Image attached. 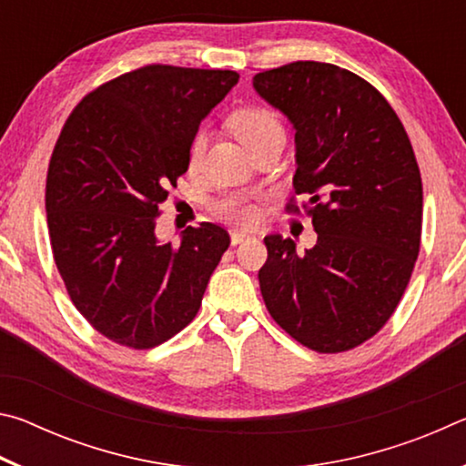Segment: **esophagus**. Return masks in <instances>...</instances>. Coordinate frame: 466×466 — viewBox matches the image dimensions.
<instances>
[{"label":"esophagus","instance_id":"obj_1","mask_svg":"<svg viewBox=\"0 0 466 466\" xmlns=\"http://www.w3.org/2000/svg\"><path fill=\"white\" fill-rule=\"evenodd\" d=\"M248 238H252V234H248V232H242V230H232V232H230L232 244H240V242L248 240Z\"/></svg>","mask_w":466,"mask_h":466}]
</instances>
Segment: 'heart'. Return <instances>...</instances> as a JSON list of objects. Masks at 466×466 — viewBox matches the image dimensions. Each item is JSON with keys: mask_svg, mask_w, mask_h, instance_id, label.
Listing matches in <instances>:
<instances>
[{"mask_svg": "<svg viewBox=\"0 0 466 466\" xmlns=\"http://www.w3.org/2000/svg\"><path fill=\"white\" fill-rule=\"evenodd\" d=\"M228 127L234 133V137L240 141V144L250 149L257 146L258 141L271 136L273 131H281V123L278 116H275L271 110L261 108V106H248L240 108L228 119ZM205 147V137L197 136L191 144V154H188V160L191 164H197ZM218 214L228 219H234V222L240 224H250L255 222L258 216V209L255 203L247 199H226L218 205Z\"/></svg>", "mask_w": 466, "mask_h": 466, "instance_id": "heart-1", "label": "heart"}]
</instances>
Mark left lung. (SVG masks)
Instances as JSON below:
<instances>
[{
	"label": "left lung",
	"instance_id": "8db88e82",
	"mask_svg": "<svg viewBox=\"0 0 466 466\" xmlns=\"http://www.w3.org/2000/svg\"><path fill=\"white\" fill-rule=\"evenodd\" d=\"M252 88L296 131L294 188L309 195L319 234L304 252L265 236V306L314 351L353 350L390 319L420 255L423 188L411 141L374 86L330 63H288L257 74Z\"/></svg>",
	"mask_w": 466,
	"mask_h": 466
}]
</instances>
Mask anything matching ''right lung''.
Listing matches in <instances>:
<instances>
[{"mask_svg":"<svg viewBox=\"0 0 466 466\" xmlns=\"http://www.w3.org/2000/svg\"><path fill=\"white\" fill-rule=\"evenodd\" d=\"M238 77L146 66L90 92L63 125L45 193L51 248L76 309L110 341L149 350L199 312L230 236L203 222L164 242L156 218Z\"/></svg>","mask_w":466,"mask_h":466,"instance_id":"add662e5","label":"right lung"}]
</instances>
